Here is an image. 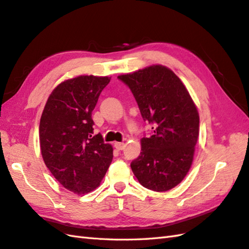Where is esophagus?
I'll list each match as a JSON object with an SVG mask.
<instances>
[{"label":"esophagus","mask_w":249,"mask_h":249,"mask_svg":"<svg viewBox=\"0 0 249 249\" xmlns=\"http://www.w3.org/2000/svg\"><path fill=\"white\" fill-rule=\"evenodd\" d=\"M125 144L123 142H115L114 143V147L118 149V151H122V149L124 148Z\"/></svg>","instance_id":"obj_1"}]
</instances>
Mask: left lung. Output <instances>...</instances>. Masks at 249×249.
I'll use <instances>...</instances> for the list:
<instances>
[{
	"instance_id": "1",
	"label": "left lung",
	"mask_w": 249,
	"mask_h": 249,
	"mask_svg": "<svg viewBox=\"0 0 249 249\" xmlns=\"http://www.w3.org/2000/svg\"><path fill=\"white\" fill-rule=\"evenodd\" d=\"M129 87L151 137L141 139L140 156L130 163L144 188L164 192L186 177L198 138L199 117L194 102L177 75L163 66H151L120 75Z\"/></svg>"
}]
</instances>
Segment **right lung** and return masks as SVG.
<instances>
[{
  "label": "right lung",
  "instance_id": "1",
  "mask_svg": "<svg viewBox=\"0 0 249 249\" xmlns=\"http://www.w3.org/2000/svg\"><path fill=\"white\" fill-rule=\"evenodd\" d=\"M110 77L84 75L59 84L45 104L39 140L45 165L76 194L96 189L112 161V146L93 136L92 111Z\"/></svg>",
  "mask_w": 249,
  "mask_h": 249
}]
</instances>
